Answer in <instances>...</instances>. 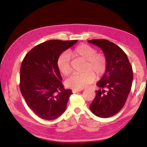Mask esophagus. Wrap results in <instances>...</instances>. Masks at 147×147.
<instances>
[{
  "mask_svg": "<svg viewBox=\"0 0 147 147\" xmlns=\"http://www.w3.org/2000/svg\"><path fill=\"white\" fill-rule=\"evenodd\" d=\"M82 91V89H73V93H77V92H80Z\"/></svg>",
  "mask_w": 147,
  "mask_h": 147,
  "instance_id": "esophagus-1",
  "label": "esophagus"
}]
</instances>
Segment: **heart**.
<instances>
[{"label":"heart","instance_id":"b5f03b06","mask_svg":"<svg viewBox=\"0 0 147 147\" xmlns=\"http://www.w3.org/2000/svg\"><path fill=\"white\" fill-rule=\"evenodd\" d=\"M71 55L85 61L82 74H73L66 80L65 84L69 88L82 89L95 80V75L100 78L104 75L108 66L106 56L96 53L94 47L86 44H80L69 52ZM67 52L61 53L57 59V67L65 76L71 72V56Z\"/></svg>","mask_w":147,"mask_h":147}]
</instances>
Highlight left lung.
Instances as JSON below:
<instances>
[{
  "instance_id": "8db88e82",
  "label": "left lung",
  "mask_w": 147,
  "mask_h": 147,
  "mask_svg": "<svg viewBox=\"0 0 147 147\" xmlns=\"http://www.w3.org/2000/svg\"><path fill=\"white\" fill-rule=\"evenodd\" d=\"M102 50L108 60L106 71L98 82L99 89L90 104V110L101 118L115 115L123 108L131 90L132 67L127 55L115 43L102 39L88 41Z\"/></svg>"
}]
</instances>
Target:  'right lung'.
<instances>
[{
  "instance_id": "right-lung-1",
  "label": "right lung",
  "mask_w": 147,
  "mask_h": 147,
  "mask_svg": "<svg viewBox=\"0 0 147 147\" xmlns=\"http://www.w3.org/2000/svg\"><path fill=\"white\" fill-rule=\"evenodd\" d=\"M78 40H49L31 49L22 61L20 90L27 105L39 117L54 120L63 114L73 93L65 89L57 59Z\"/></svg>"
}]
</instances>
